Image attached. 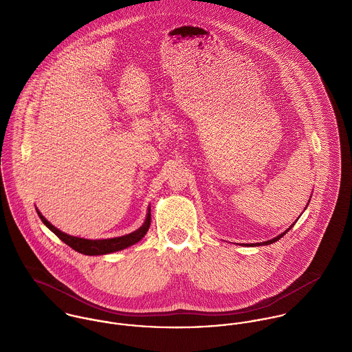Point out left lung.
Here are the masks:
<instances>
[{
  "instance_id": "8db88e82",
  "label": "left lung",
  "mask_w": 352,
  "mask_h": 352,
  "mask_svg": "<svg viewBox=\"0 0 352 352\" xmlns=\"http://www.w3.org/2000/svg\"><path fill=\"white\" fill-rule=\"evenodd\" d=\"M311 194H313V191H311ZM310 198H311V197H309L307 204H309V201H310ZM307 204H306V207H307ZM293 225H294V223H292V225H290L285 232H282L280 234H278V236H275V237H272V239H270V240H265V241H261V243H256V245H270V244H272V243H275V241L280 240V239H282V237H283V236H285V234H286V233L293 228Z\"/></svg>"
}]
</instances>
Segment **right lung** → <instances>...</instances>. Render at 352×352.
Here are the masks:
<instances>
[{"instance_id":"obj_1","label":"right lung","mask_w":352,"mask_h":352,"mask_svg":"<svg viewBox=\"0 0 352 352\" xmlns=\"http://www.w3.org/2000/svg\"><path fill=\"white\" fill-rule=\"evenodd\" d=\"M36 212H38L39 218L42 219V222L50 229L51 232L59 240H62L66 245H69L74 251L78 252V253H84V254H89V256L107 254V253H111V252L122 251L127 247H131L135 243H138L140 240H142V237L146 234V232L149 230V226H151V214H148V218H146L145 223L140 229H137L135 232H133L130 234L120 236V237H113V239H87V237H81V236L69 234L66 232H62L60 229H58L55 225L51 223L50 221L42 214V211L38 207H36Z\"/></svg>"}]
</instances>
